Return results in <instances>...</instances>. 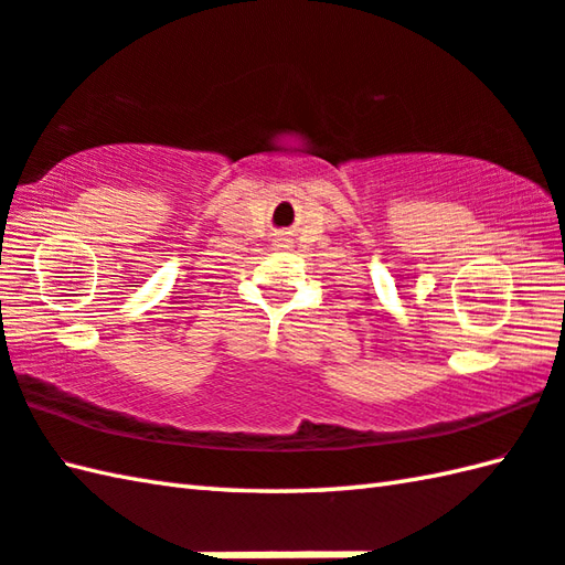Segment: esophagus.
I'll return each mask as SVG.
<instances>
[{
  "label": "esophagus",
  "mask_w": 565,
  "mask_h": 565,
  "mask_svg": "<svg viewBox=\"0 0 565 565\" xmlns=\"http://www.w3.org/2000/svg\"><path fill=\"white\" fill-rule=\"evenodd\" d=\"M275 246H278V248H290V238H278V241H275Z\"/></svg>",
  "instance_id": "esophagus-1"
}]
</instances>
